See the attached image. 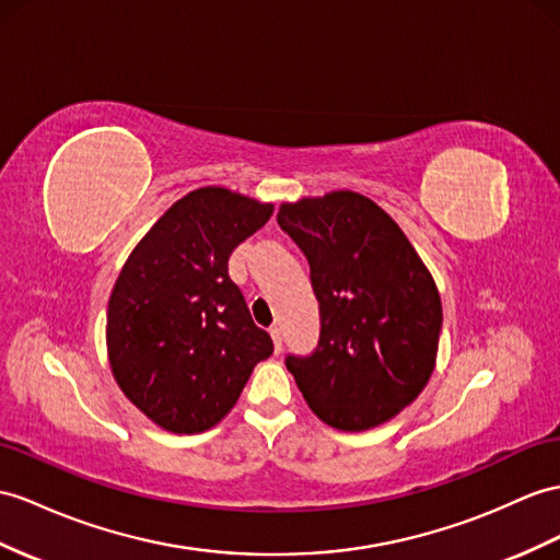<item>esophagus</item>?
<instances>
[{"instance_id":"obj_1","label":"esophagus","mask_w":560,"mask_h":560,"mask_svg":"<svg viewBox=\"0 0 560 560\" xmlns=\"http://www.w3.org/2000/svg\"><path fill=\"white\" fill-rule=\"evenodd\" d=\"M270 337H272V345H276V353H280L282 351V330L278 325L270 327Z\"/></svg>"}]
</instances>
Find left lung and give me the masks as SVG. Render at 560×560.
I'll return each instance as SVG.
<instances>
[{
    "label": "left lung",
    "mask_w": 560,
    "mask_h": 560,
    "mask_svg": "<svg viewBox=\"0 0 560 560\" xmlns=\"http://www.w3.org/2000/svg\"><path fill=\"white\" fill-rule=\"evenodd\" d=\"M278 225L304 252L320 304V342L288 357L325 425L363 432L418 399L438 363L442 299L394 218L351 189L282 201Z\"/></svg>",
    "instance_id": "obj_1"
}]
</instances>
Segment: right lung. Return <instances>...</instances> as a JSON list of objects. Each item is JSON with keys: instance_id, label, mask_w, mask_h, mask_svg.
Masks as SVG:
<instances>
[{"instance_id": "obj_1", "label": "right lung", "mask_w": 560, "mask_h": 560, "mask_svg": "<svg viewBox=\"0 0 560 560\" xmlns=\"http://www.w3.org/2000/svg\"><path fill=\"white\" fill-rule=\"evenodd\" d=\"M272 203L225 187L177 199L122 264L108 296L106 351L122 394L175 434L221 422L272 339L228 276L240 242Z\"/></svg>"}]
</instances>
